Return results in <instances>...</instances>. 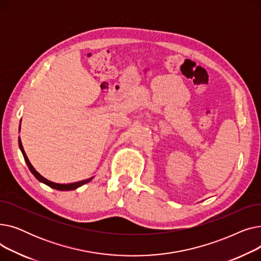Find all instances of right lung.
<instances>
[{
	"label": "right lung",
	"mask_w": 261,
	"mask_h": 261,
	"mask_svg": "<svg viewBox=\"0 0 261 261\" xmlns=\"http://www.w3.org/2000/svg\"><path fill=\"white\" fill-rule=\"evenodd\" d=\"M19 130H20V129H19ZM19 147H20V150L22 151V154H23V156H24V160H25V162H26V164H27V167L30 168L31 172L35 175L36 179H37L39 182L44 183L45 185H47V186H49V187H51V188H54V189L62 190V191H64V190H74V189H76V188H78V187H80V186H82V185H85V184L89 183V182L93 179V177H90V179H88V180L79 181V182H76V183H70V184H58V183L50 182V181L46 180L45 177H43L42 175H41V174L33 167V165L31 164L29 158H27V155H26V153H25V151H24V149H23V146H22V143H21L20 138H19Z\"/></svg>",
	"instance_id": "add662e5"
}]
</instances>
